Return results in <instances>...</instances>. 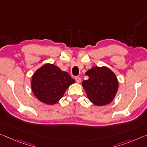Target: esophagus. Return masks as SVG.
<instances>
[{"label": "esophagus", "instance_id": "34e87169", "mask_svg": "<svg viewBox=\"0 0 147 147\" xmlns=\"http://www.w3.org/2000/svg\"><path fill=\"white\" fill-rule=\"evenodd\" d=\"M75 80L77 83H80L81 82V78L80 77H78V76H76Z\"/></svg>", "mask_w": 147, "mask_h": 147}]
</instances>
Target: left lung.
Listing matches in <instances>:
<instances>
[{"label":"left lung","mask_w":147,"mask_h":147,"mask_svg":"<svg viewBox=\"0 0 147 147\" xmlns=\"http://www.w3.org/2000/svg\"><path fill=\"white\" fill-rule=\"evenodd\" d=\"M89 76L82 86L90 101L95 105H105L113 101L118 91V82L113 71L105 67H95L86 72Z\"/></svg>","instance_id":"1"}]
</instances>
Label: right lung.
Masks as SVG:
<instances>
[{
    "label": "right lung",
    "instance_id": "obj_1",
    "mask_svg": "<svg viewBox=\"0 0 147 147\" xmlns=\"http://www.w3.org/2000/svg\"><path fill=\"white\" fill-rule=\"evenodd\" d=\"M68 73L53 64H46L34 73L31 88L39 101L48 105L59 101L70 85L74 83Z\"/></svg>",
    "mask_w": 147,
    "mask_h": 147
}]
</instances>
